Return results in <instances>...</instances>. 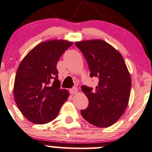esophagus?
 <instances>
[{"label": "esophagus", "mask_w": 152, "mask_h": 152, "mask_svg": "<svg viewBox=\"0 0 152 152\" xmlns=\"http://www.w3.org/2000/svg\"><path fill=\"white\" fill-rule=\"evenodd\" d=\"M69 91L72 94H77V88L75 86L73 87V88H72L71 89L69 90Z\"/></svg>", "instance_id": "1"}]
</instances>
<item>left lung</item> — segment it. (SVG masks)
<instances>
[{
  "instance_id": "8db88e82",
  "label": "left lung",
  "mask_w": 152,
  "mask_h": 152,
  "mask_svg": "<svg viewBox=\"0 0 152 152\" xmlns=\"http://www.w3.org/2000/svg\"><path fill=\"white\" fill-rule=\"evenodd\" d=\"M88 63L90 76L99 78L95 91L82 86L88 106L80 113L89 124L111 126L121 118L129 104L132 80L121 54L100 39L76 42Z\"/></svg>"
}]
</instances>
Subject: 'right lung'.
<instances>
[{"instance_id": "1", "label": "right lung", "mask_w": 152, "mask_h": 152, "mask_svg": "<svg viewBox=\"0 0 152 152\" xmlns=\"http://www.w3.org/2000/svg\"><path fill=\"white\" fill-rule=\"evenodd\" d=\"M73 42L52 40L33 48L20 62L14 83V97L23 116L37 124L53 121L69 93L61 89L57 64Z\"/></svg>"}]
</instances>
